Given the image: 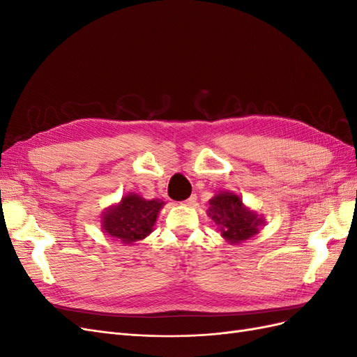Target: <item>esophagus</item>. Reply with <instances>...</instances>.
<instances>
[{"instance_id": "34e87169", "label": "esophagus", "mask_w": 357, "mask_h": 357, "mask_svg": "<svg viewBox=\"0 0 357 357\" xmlns=\"http://www.w3.org/2000/svg\"><path fill=\"white\" fill-rule=\"evenodd\" d=\"M195 201H197V195H195V193H193V195H190V197L185 201V204H186V205H193V204H195Z\"/></svg>"}]
</instances>
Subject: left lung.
<instances>
[{
  "label": "left lung",
  "mask_w": 357,
  "mask_h": 357,
  "mask_svg": "<svg viewBox=\"0 0 357 357\" xmlns=\"http://www.w3.org/2000/svg\"><path fill=\"white\" fill-rule=\"evenodd\" d=\"M208 215L220 228L223 238L232 244L250 238L264 222L256 213L244 208L240 197L229 192H222L210 199Z\"/></svg>",
  "instance_id": "obj_1"
}]
</instances>
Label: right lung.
Instances as JSON below:
<instances>
[{
    "mask_svg": "<svg viewBox=\"0 0 357 357\" xmlns=\"http://www.w3.org/2000/svg\"><path fill=\"white\" fill-rule=\"evenodd\" d=\"M164 202L147 201L131 193L122 198L121 204L107 210L102 215V229L112 238L123 244H134L146 238L153 231L158 213Z\"/></svg>",
    "mask_w": 357,
    "mask_h": 357,
    "instance_id": "1",
    "label": "right lung"
}]
</instances>
